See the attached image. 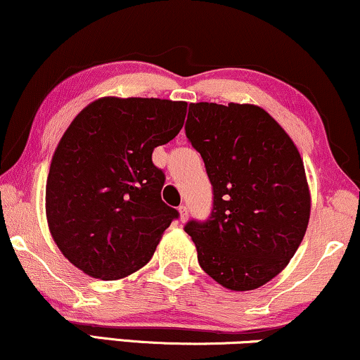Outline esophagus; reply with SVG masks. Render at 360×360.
I'll return each instance as SVG.
<instances>
[{"mask_svg":"<svg viewBox=\"0 0 360 360\" xmlns=\"http://www.w3.org/2000/svg\"><path fill=\"white\" fill-rule=\"evenodd\" d=\"M179 214H181V221L188 219L189 209H188V206H186V204H181V206H179Z\"/></svg>","mask_w":360,"mask_h":360,"instance_id":"34e87169","label":"esophagus"}]
</instances>
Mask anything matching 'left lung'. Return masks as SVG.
Instances as JSON below:
<instances>
[{
  "label": "left lung",
  "instance_id": "8db88e82",
  "mask_svg": "<svg viewBox=\"0 0 360 360\" xmlns=\"http://www.w3.org/2000/svg\"><path fill=\"white\" fill-rule=\"evenodd\" d=\"M184 129L212 186L207 219L184 226L199 266L231 290L261 288L288 266L306 234L311 195L301 154L252 104L193 103Z\"/></svg>",
  "mask_w": 360,
  "mask_h": 360
}]
</instances>
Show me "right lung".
Wrapping results in <instances>:
<instances>
[{"instance_id":"right-lung-1","label":"right lung","mask_w":360,"mask_h":360,"mask_svg":"<svg viewBox=\"0 0 360 360\" xmlns=\"http://www.w3.org/2000/svg\"><path fill=\"white\" fill-rule=\"evenodd\" d=\"M188 103L103 98L59 141L46 183L54 243L72 266L115 281L151 261L179 212L161 199L166 176L153 151L174 139Z\"/></svg>"}]
</instances>
